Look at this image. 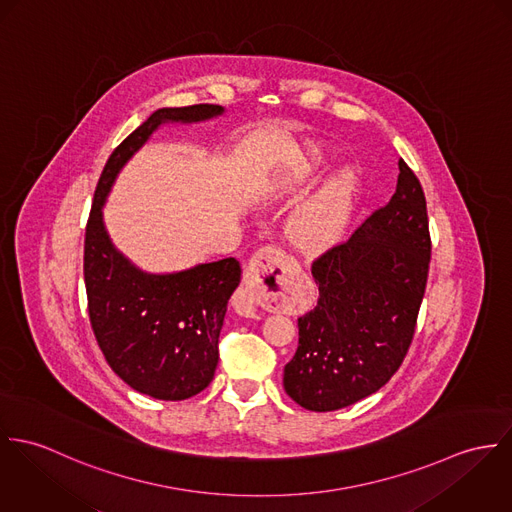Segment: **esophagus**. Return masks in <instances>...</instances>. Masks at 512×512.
I'll return each mask as SVG.
<instances>
[{
  "label": "esophagus",
  "mask_w": 512,
  "mask_h": 512,
  "mask_svg": "<svg viewBox=\"0 0 512 512\" xmlns=\"http://www.w3.org/2000/svg\"><path fill=\"white\" fill-rule=\"evenodd\" d=\"M288 263V257L277 247L259 249L245 269L243 288L233 298L235 310L247 318L257 316L261 310H269L275 302V288Z\"/></svg>",
  "instance_id": "obj_1"
}]
</instances>
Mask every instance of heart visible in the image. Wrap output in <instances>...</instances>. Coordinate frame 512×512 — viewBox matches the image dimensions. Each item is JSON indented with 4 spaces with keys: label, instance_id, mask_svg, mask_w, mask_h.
<instances>
[{
    "label": "heart",
    "instance_id": "heart-1",
    "mask_svg": "<svg viewBox=\"0 0 512 512\" xmlns=\"http://www.w3.org/2000/svg\"><path fill=\"white\" fill-rule=\"evenodd\" d=\"M324 163L320 153H310L284 178L277 196L300 192ZM353 182L349 174L330 178L316 194L302 202L288 218L286 235L304 253H320L334 245L345 228L351 210Z\"/></svg>",
    "mask_w": 512,
    "mask_h": 512
}]
</instances>
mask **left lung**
Segmentation results:
<instances>
[{"label":"left lung","instance_id":"1","mask_svg":"<svg viewBox=\"0 0 512 512\" xmlns=\"http://www.w3.org/2000/svg\"><path fill=\"white\" fill-rule=\"evenodd\" d=\"M389 204L312 265L316 306L298 318V347L284 365L286 395L332 412L377 393L397 373L422 304L430 233L426 198L398 161Z\"/></svg>","mask_w":512,"mask_h":512}]
</instances>
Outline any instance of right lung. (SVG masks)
<instances>
[{
    "mask_svg": "<svg viewBox=\"0 0 512 512\" xmlns=\"http://www.w3.org/2000/svg\"><path fill=\"white\" fill-rule=\"evenodd\" d=\"M224 114L222 106L198 104L149 115L108 159L86 228L84 283L94 336L119 379L159 400L194 397L212 383L241 267L228 257L176 273H147L115 247L104 206L117 174L161 125L200 123Z\"/></svg>",
    "mask_w": 512,
    "mask_h": 512,
    "instance_id": "add662e5",
    "label": "right lung"
}]
</instances>
